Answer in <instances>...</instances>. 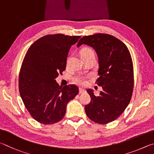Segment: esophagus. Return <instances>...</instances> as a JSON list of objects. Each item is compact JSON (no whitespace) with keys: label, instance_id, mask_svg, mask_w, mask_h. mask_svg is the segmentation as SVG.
I'll list each match as a JSON object with an SVG mask.
<instances>
[{"label":"esophagus","instance_id":"1","mask_svg":"<svg viewBox=\"0 0 154 154\" xmlns=\"http://www.w3.org/2000/svg\"><path fill=\"white\" fill-rule=\"evenodd\" d=\"M85 91H86L84 89V88H79V93H80V94L85 93Z\"/></svg>","mask_w":154,"mask_h":154}]
</instances>
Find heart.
I'll return each mask as SVG.
<instances>
[{"mask_svg": "<svg viewBox=\"0 0 154 154\" xmlns=\"http://www.w3.org/2000/svg\"><path fill=\"white\" fill-rule=\"evenodd\" d=\"M80 56L81 57H87L90 55H95L94 51L93 49H91L89 47H84L82 48L81 51H80ZM75 82L78 83V84L82 85L85 82V79L82 77H77L75 79Z\"/></svg>", "mask_w": 154, "mask_h": 154, "instance_id": "obj_1", "label": "heart"}]
</instances>
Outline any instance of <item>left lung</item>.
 Instances as JSON below:
<instances>
[{
  "instance_id": "obj_1",
  "label": "left lung",
  "mask_w": 154,
  "mask_h": 154,
  "mask_svg": "<svg viewBox=\"0 0 154 154\" xmlns=\"http://www.w3.org/2000/svg\"><path fill=\"white\" fill-rule=\"evenodd\" d=\"M87 45L96 51L99 60L97 85L102 87L99 96L87 91L91 101L85 109L88 118L106 125L120 116L130 103L134 87L133 64L128 48L117 38L106 34L83 36L77 47Z\"/></svg>"
}]
</instances>
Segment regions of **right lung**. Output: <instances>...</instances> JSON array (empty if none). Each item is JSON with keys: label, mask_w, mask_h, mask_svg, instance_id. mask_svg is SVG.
Here are the masks:
<instances>
[{"label": "right lung", "mask_w": 154, "mask_h": 154, "mask_svg": "<svg viewBox=\"0 0 154 154\" xmlns=\"http://www.w3.org/2000/svg\"><path fill=\"white\" fill-rule=\"evenodd\" d=\"M80 38L47 35L27 51L19 75V90L29 114L40 123L59 122L66 114L67 104L79 94L75 85L59 87L55 79L66 69L69 48Z\"/></svg>", "instance_id": "1"}]
</instances>
